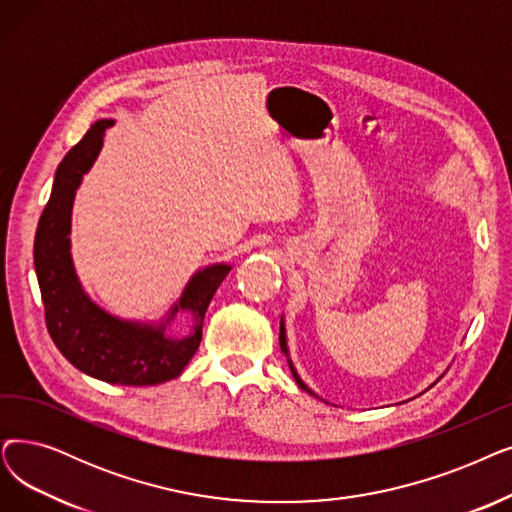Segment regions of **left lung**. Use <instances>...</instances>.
I'll list each match as a JSON object with an SVG mask.
<instances>
[{"label":"left lung","mask_w":512,"mask_h":512,"mask_svg":"<svg viewBox=\"0 0 512 512\" xmlns=\"http://www.w3.org/2000/svg\"><path fill=\"white\" fill-rule=\"evenodd\" d=\"M280 349H282V353L286 355V362H288V368H291V372H293V376H295V381H297V385H299V387H301L303 391H307L309 395H314V397H320L318 393H314V391H311V389H309V387H307V385H305V383L301 381V376H299V372H297V368H295V364H293V360H291V353H288V343H286V324H284V316L280 318ZM441 376H443V374H441ZM441 376H439V379H441ZM439 379H437V381H439ZM437 381H435V383H437ZM435 383H433V385H435ZM433 385H431V387H433ZM320 399H322V397H320Z\"/></svg>","instance_id":"obj_1"}]
</instances>
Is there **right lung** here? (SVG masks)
Segmentation results:
<instances>
[{"instance_id":"1","label":"right lung","mask_w":512,"mask_h":512,"mask_svg":"<svg viewBox=\"0 0 512 512\" xmlns=\"http://www.w3.org/2000/svg\"><path fill=\"white\" fill-rule=\"evenodd\" d=\"M113 119H98L56 169L50 201L35 232V274L46 307V324L60 353L81 372L113 385H159L184 372L203 339L207 307L230 274V263H211L194 272L165 318L125 320L100 307L83 288L71 255V217L77 188L92 169ZM188 313L191 330L175 336L170 324Z\"/></svg>"}]
</instances>
